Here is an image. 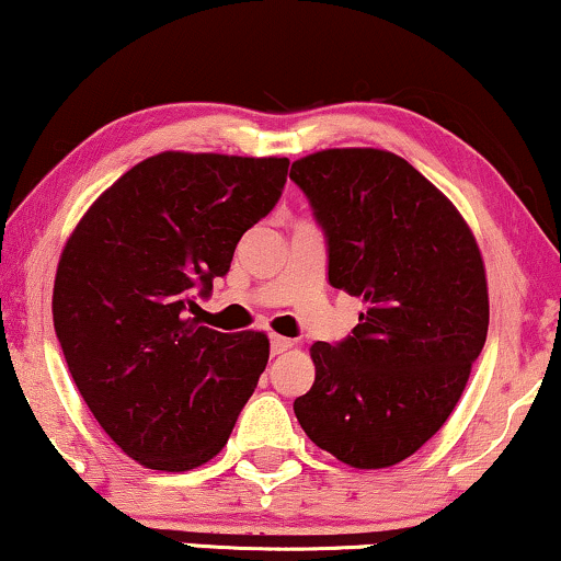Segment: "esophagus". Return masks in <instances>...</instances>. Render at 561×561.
Listing matches in <instances>:
<instances>
[{"instance_id":"1","label":"esophagus","mask_w":561,"mask_h":561,"mask_svg":"<svg viewBox=\"0 0 561 561\" xmlns=\"http://www.w3.org/2000/svg\"><path fill=\"white\" fill-rule=\"evenodd\" d=\"M295 346L293 339L287 336H272V354H285Z\"/></svg>"}]
</instances>
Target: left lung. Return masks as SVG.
Wrapping results in <instances>:
<instances>
[{"instance_id":"8db88e82","label":"left lung","mask_w":561,"mask_h":561,"mask_svg":"<svg viewBox=\"0 0 561 561\" xmlns=\"http://www.w3.org/2000/svg\"><path fill=\"white\" fill-rule=\"evenodd\" d=\"M289 179L329 238V282L365 302L350 339L310 346L295 416L342 463L388 469L448 422L484 350V259L456 204L399 154L321 150Z\"/></svg>"}]
</instances>
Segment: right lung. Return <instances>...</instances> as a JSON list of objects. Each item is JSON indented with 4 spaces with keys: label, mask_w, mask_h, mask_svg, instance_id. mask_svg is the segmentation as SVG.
Segmentation results:
<instances>
[{
    "label": "right lung",
    "mask_w": 561,
    "mask_h": 561,
    "mask_svg": "<svg viewBox=\"0 0 561 561\" xmlns=\"http://www.w3.org/2000/svg\"><path fill=\"white\" fill-rule=\"evenodd\" d=\"M287 158L160 152L105 188L64 243L54 329L75 386L126 456L191 471L228 443L266 370L264 331L198 325L238 240L279 202Z\"/></svg>",
    "instance_id": "right-lung-1"
}]
</instances>
